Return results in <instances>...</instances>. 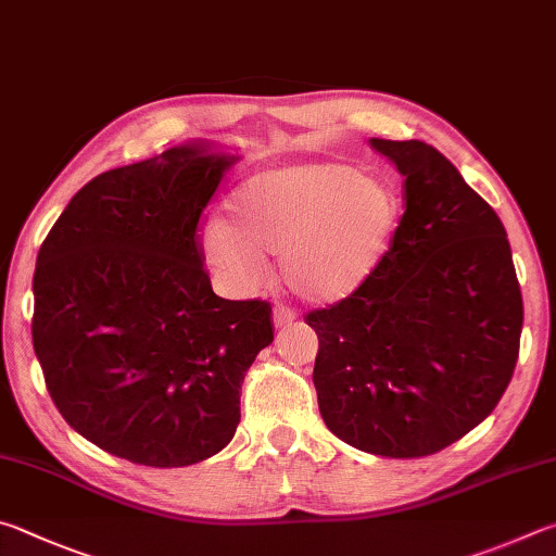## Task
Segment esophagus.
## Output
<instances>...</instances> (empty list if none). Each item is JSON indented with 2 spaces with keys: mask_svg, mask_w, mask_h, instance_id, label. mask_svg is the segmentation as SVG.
Wrapping results in <instances>:
<instances>
[{
  "mask_svg": "<svg viewBox=\"0 0 556 556\" xmlns=\"http://www.w3.org/2000/svg\"><path fill=\"white\" fill-rule=\"evenodd\" d=\"M295 323V313L286 305H276L273 307V325H276L278 329H283L288 325Z\"/></svg>",
  "mask_w": 556,
  "mask_h": 556,
  "instance_id": "34e87169",
  "label": "esophagus"
}]
</instances>
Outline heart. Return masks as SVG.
Returning a JSON list of instances; mask_svg holds the SVG:
<instances>
[{"instance_id":"obj_1","label":"heart","mask_w":556,"mask_h":556,"mask_svg":"<svg viewBox=\"0 0 556 556\" xmlns=\"http://www.w3.org/2000/svg\"><path fill=\"white\" fill-rule=\"evenodd\" d=\"M212 219L204 256L249 288L280 256L286 283L307 303L332 305L362 290L381 266L401 219L391 185L344 163H295L249 175Z\"/></svg>"}]
</instances>
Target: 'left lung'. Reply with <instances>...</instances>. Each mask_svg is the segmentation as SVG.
Listing matches in <instances>:
<instances>
[{
	"label": "left lung",
	"instance_id": "8db88e82",
	"mask_svg": "<svg viewBox=\"0 0 556 556\" xmlns=\"http://www.w3.org/2000/svg\"><path fill=\"white\" fill-rule=\"evenodd\" d=\"M403 173L405 212L352 298L309 309L325 425L356 450L417 459L493 413L520 354L522 295L503 222L422 141L371 139Z\"/></svg>",
	"mask_w": 556,
	"mask_h": 556
}]
</instances>
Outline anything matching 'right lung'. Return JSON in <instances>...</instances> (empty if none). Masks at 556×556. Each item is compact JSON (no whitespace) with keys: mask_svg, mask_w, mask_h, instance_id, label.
<instances>
[{"mask_svg":"<svg viewBox=\"0 0 556 556\" xmlns=\"http://www.w3.org/2000/svg\"><path fill=\"white\" fill-rule=\"evenodd\" d=\"M229 155L178 146L97 175L36 258L31 334L65 422L119 459H210L241 420V383L273 342L268 300L214 295L202 214Z\"/></svg>","mask_w":556,"mask_h":556,"instance_id":"1","label":"right lung"}]
</instances>
